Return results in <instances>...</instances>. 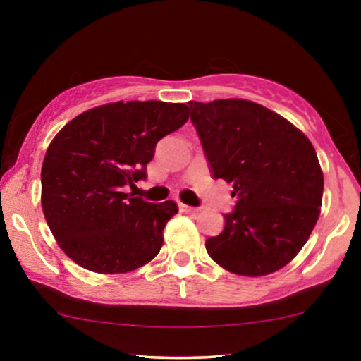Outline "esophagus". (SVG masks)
Wrapping results in <instances>:
<instances>
[{
    "instance_id": "34e87169",
    "label": "esophagus",
    "mask_w": 361,
    "mask_h": 361,
    "mask_svg": "<svg viewBox=\"0 0 361 361\" xmlns=\"http://www.w3.org/2000/svg\"><path fill=\"white\" fill-rule=\"evenodd\" d=\"M178 207H180V210L181 212H186V214H195V212H198V209L197 207H190V205H185V204H178Z\"/></svg>"
}]
</instances>
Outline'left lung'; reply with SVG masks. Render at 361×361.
<instances>
[{"label": "left lung", "instance_id": "8db88e82", "mask_svg": "<svg viewBox=\"0 0 361 361\" xmlns=\"http://www.w3.org/2000/svg\"><path fill=\"white\" fill-rule=\"evenodd\" d=\"M215 180L238 198L226 226L205 247L243 276L280 270L307 243L321 214L324 176L316 149L293 123L259 103L227 98L188 102Z\"/></svg>", "mask_w": 361, "mask_h": 361}]
</instances>
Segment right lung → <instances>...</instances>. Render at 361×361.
<instances>
[{"label":"right lung","instance_id":"add662e5","mask_svg":"<svg viewBox=\"0 0 361 361\" xmlns=\"http://www.w3.org/2000/svg\"><path fill=\"white\" fill-rule=\"evenodd\" d=\"M188 120L185 103L115 102L82 111L57 132L42 164V210L57 244L86 270L142 267L163 246L178 205L126 193L147 175L157 140Z\"/></svg>","mask_w":361,"mask_h":361}]
</instances>
